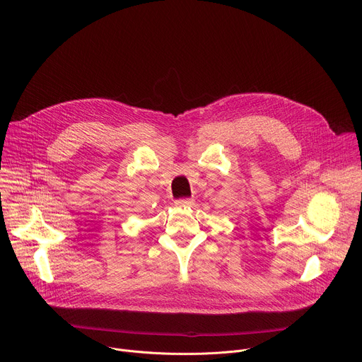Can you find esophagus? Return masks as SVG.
I'll use <instances>...</instances> for the list:
<instances>
[{
    "label": "esophagus",
    "instance_id": "34e87169",
    "mask_svg": "<svg viewBox=\"0 0 362 362\" xmlns=\"http://www.w3.org/2000/svg\"><path fill=\"white\" fill-rule=\"evenodd\" d=\"M175 204L177 206V208H187V206H192L193 204V199H177L175 200Z\"/></svg>",
    "mask_w": 362,
    "mask_h": 362
}]
</instances>
